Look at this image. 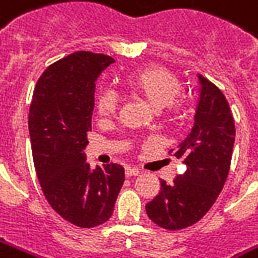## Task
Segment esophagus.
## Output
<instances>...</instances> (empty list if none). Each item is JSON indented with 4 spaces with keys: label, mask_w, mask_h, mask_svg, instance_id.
<instances>
[{
    "label": "esophagus",
    "mask_w": 258,
    "mask_h": 258,
    "mask_svg": "<svg viewBox=\"0 0 258 258\" xmlns=\"http://www.w3.org/2000/svg\"><path fill=\"white\" fill-rule=\"evenodd\" d=\"M140 174V170L137 169V167H125V176L127 177H131V176H138Z\"/></svg>",
    "instance_id": "obj_1"
}]
</instances>
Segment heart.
<instances>
[{
    "label": "heart",
    "instance_id": "obj_1",
    "mask_svg": "<svg viewBox=\"0 0 258 258\" xmlns=\"http://www.w3.org/2000/svg\"><path fill=\"white\" fill-rule=\"evenodd\" d=\"M125 91L144 100L165 118H176L183 110L184 99L179 77L160 66H149L128 74L123 79ZM118 99L111 92H100L96 98V111L102 117H113Z\"/></svg>",
    "mask_w": 258,
    "mask_h": 258
}]
</instances>
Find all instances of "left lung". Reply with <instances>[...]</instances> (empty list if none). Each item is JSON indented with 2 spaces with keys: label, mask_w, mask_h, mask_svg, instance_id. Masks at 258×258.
<instances>
[{
  "label": "left lung",
  "mask_w": 258,
  "mask_h": 258,
  "mask_svg": "<svg viewBox=\"0 0 258 258\" xmlns=\"http://www.w3.org/2000/svg\"><path fill=\"white\" fill-rule=\"evenodd\" d=\"M201 98L191 133L169 154L187 169L145 205L149 219L167 230L197 223L214 205L228 179L235 142V118L222 91L200 75Z\"/></svg>",
  "instance_id": "8db88e82"
}]
</instances>
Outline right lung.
I'll return each instance as SVG.
<instances>
[{
  "label": "right lung",
  "mask_w": 258,
  "mask_h": 258,
  "mask_svg": "<svg viewBox=\"0 0 258 258\" xmlns=\"http://www.w3.org/2000/svg\"><path fill=\"white\" fill-rule=\"evenodd\" d=\"M114 60L75 51L46 68L29 109L36 174L48 204L79 228H95L113 214L124 183L117 163L91 169L84 148L92 131L95 82Z\"/></svg>",
  "instance_id": "1"
}]
</instances>
